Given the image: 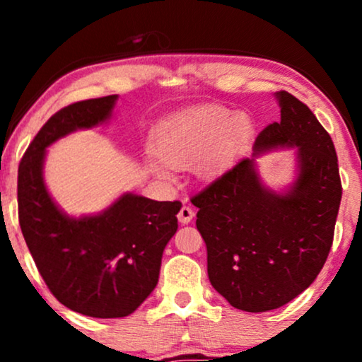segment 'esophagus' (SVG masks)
Segmentation results:
<instances>
[{
	"label": "esophagus",
	"mask_w": 362,
	"mask_h": 362,
	"mask_svg": "<svg viewBox=\"0 0 362 362\" xmlns=\"http://www.w3.org/2000/svg\"><path fill=\"white\" fill-rule=\"evenodd\" d=\"M192 217H194V211L191 209L189 206H182L180 212H177V221L181 222V224H189V222L192 221Z\"/></svg>",
	"instance_id": "esophagus-1"
}]
</instances>
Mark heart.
I'll list each match as a JSON object with an SVG mask.
<instances>
[{
  "mask_svg": "<svg viewBox=\"0 0 362 362\" xmlns=\"http://www.w3.org/2000/svg\"><path fill=\"white\" fill-rule=\"evenodd\" d=\"M252 136V123L242 113L219 105H204L182 112L158 128L151 150L160 161L150 168L158 177L168 180L170 171L160 163L185 168L199 161V173L206 180L219 176L237 160Z\"/></svg>",
  "mask_w": 362,
  "mask_h": 362,
  "instance_id": "b5f03b06",
  "label": "heart"
}]
</instances>
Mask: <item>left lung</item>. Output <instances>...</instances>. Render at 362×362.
<instances>
[{"instance_id":"8db88e82","label":"left lung","mask_w":362,"mask_h":362,"mask_svg":"<svg viewBox=\"0 0 362 362\" xmlns=\"http://www.w3.org/2000/svg\"><path fill=\"white\" fill-rule=\"evenodd\" d=\"M276 98L281 118L259 133L254 156L191 197L211 285L250 313L280 308L313 284L333 245L343 192L329 133L291 93ZM279 146H296L299 160L284 195L262 185L255 170V158Z\"/></svg>"}]
</instances>
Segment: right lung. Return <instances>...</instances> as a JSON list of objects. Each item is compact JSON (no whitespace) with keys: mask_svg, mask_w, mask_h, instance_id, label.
Listing matches in <instances>:
<instances>
[{"mask_svg":"<svg viewBox=\"0 0 362 362\" xmlns=\"http://www.w3.org/2000/svg\"><path fill=\"white\" fill-rule=\"evenodd\" d=\"M115 102L117 95H107L61 108L34 136L18 170L19 226L34 264L64 306L92 318H123L150 296L181 209L180 201L123 194L102 214L76 219L54 204L42 180L46 148L108 120Z\"/></svg>","mask_w":362,"mask_h":362,"instance_id":"obj_1","label":"right lung"}]
</instances>
